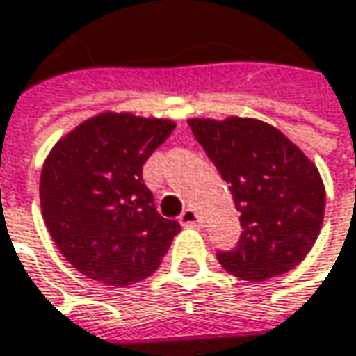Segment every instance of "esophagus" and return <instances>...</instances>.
<instances>
[{"label": "esophagus", "instance_id": "1", "mask_svg": "<svg viewBox=\"0 0 356 356\" xmlns=\"http://www.w3.org/2000/svg\"><path fill=\"white\" fill-rule=\"evenodd\" d=\"M179 223L185 225V227H199V225H201V220H199V216L193 209H185V211L181 213V218H179Z\"/></svg>", "mask_w": 356, "mask_h": 356}]
</instances>
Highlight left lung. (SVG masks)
<instances>
[{
  "instance_id": "1",
  "label": "left lung",
  "mask_w": 356,
  "mask_h": 356,
  "mask_svg": "<svg viewBox=\"0 0 356 356\" xmlns=\"http://www.w3.org/2000/svg\"><path fill=\"white\" fill-rule=\"evenodd\" d=\"M197 143L229 183L243 227L220 264L241 280L264 282L304 260L321 234L323 179L286 136L256 118H189Z\"/></svg>"
}]
</instances>
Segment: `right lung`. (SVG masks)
<instances>
[{
    "label": "right lung",
    "mask_w": 356,
    "mask_h": 356,
    "mask_svg": "<svg viewBox=\"0 0 356 356\" xmlns=\"http://www.w3.org/2000/svg\"><path fill=\"white\" fill-rule=\"evenodd\" d=\"M173 129L165 118L104 113L50 151L40 177L42 216L80 274L129 286L159 268L181 225L159 216L143 165Z\"/></svg>",
    "instance_id": "obj_1"
}]
</instances>
